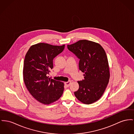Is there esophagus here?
<instances>
[{
  "mask_svg": "<svg viewBox=\"0 0 134 134\" xmlns=\"http://www.w3.org/2000/svg\"><path fill=\"white\" fill-rule=\"evenodd\" d=\"M71 83V81H68V82H65V83H64V85H65V86L66 87H68L70 86Z\"/></svg>",
  "mask_w": 134,
  "mask_h": 134,
  "instance_id": "1",
  "label": "esophagus"
}]
</instances>
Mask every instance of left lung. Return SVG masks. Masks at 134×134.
Masks as SVG:
<instances>
[{"mask_svg": "<svg viewBox=\"0 0 134 134\" xmlns=\"http://www.w3.org/2000/svg\"><path fill=\"white\" fill-rule=\"evenodd\" d=\"M67 46L80 60L79 70L84 73V79L78 81L79 88L74 94L82 103L91 104L100 98L109 83L106 53L99 44L85 40Z\"/></svg>", "mask_w": 134, "mask_h": 134, "instance_id": "left-lung-1", "label": "left lung"}]
</instances>
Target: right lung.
I'll use <instances>...</instances> for the list:
<instances>
[{"mask_svg":"<svg viewBox=\"0 0 134 134\" xmlns=\"http://www.w3.org/2000/svg\"><path fill=\"white\" fill-rule=\"evenodd\" d=\"M64 47L38 43L31 46L25 55L24 82L32 96L42 104L52 103L63 94V83L48 76L53 68L54 58L63 52Z\"/></svg>","mask_w":134,"mask_h":134,"instance_id":"obj_1","label":"right lung"}]
</instances>
